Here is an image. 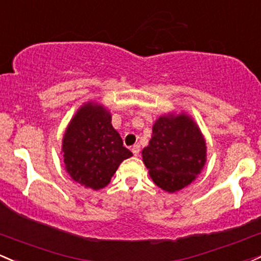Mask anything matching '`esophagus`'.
Masks as SVG:
<instances>
[{
    "mask_svg": "<svg viewBox=\"0 0 261 261\" xmlns=\"http://www.w3.org/2000/svg\"><path fill=\"white\" fill-rule=\"evenodd\" d=\"M140 145H134L133 147H131V151H133V153L135 154V156H139V153H140Z\"/></svg>",
    "mask_w": 261,
    "mask_h": 261,
    "instance_id": "obj_1",
    "label": "esophagus"
}]
</instances>
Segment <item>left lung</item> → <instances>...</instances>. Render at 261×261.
Wrapping results in <instances>:
<instances>
[{
  "label": "left lung",
  "mask_w": 261,
  "mask_h": 261,
  "mask_svg": "<svg viewBox=\"0 0 261 261\" xmlns=\"http://www.w3.org/2000/svg\"><path fill=\"white\" fill-rule=\"evenodd\" d=\"M142 159L159 187L173 193L196 178L205 162V142L187 115L161 116Z\"/></svg>",
  "instance_id": "left-lung-1"
}]
</instances>
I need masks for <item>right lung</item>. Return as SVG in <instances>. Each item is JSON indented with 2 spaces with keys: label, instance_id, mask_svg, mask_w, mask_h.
Segmentation results:
<instances>
[{
  "label": "right lung",
  "instance_id": "right-lung-1",
  "mask_svg": "<svg viewBox=\"0 0 261 261\" xmlns=\"http://www.w3.org/2000/svg\"><path fill=\"white\" fill-rule=\"evenodd\" d=\"M133 156L111 125L110 114L93 102L71 119L63 139V157L71 178L98 191L109 185L124 160Z\"/></svg>",
  "mask_w": 261,
  "mask_h": 261
}]
</instances>
